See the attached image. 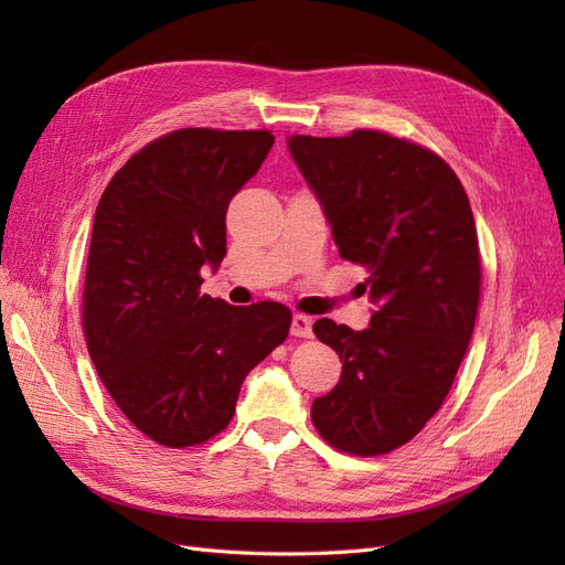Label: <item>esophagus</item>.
I'll use <instances>...</instances> for the list:
<instances>
[{"instance_id":"esophagus-1","label":"esophagus","mask_w":565,"mask_h":565,"mask_svg":"<svg viewBox=\"0 0 565 565\" xmlns=\"http://www.w3.org/2000/svg\"><path fill=\"white\" fill-rule=\"evenodd\" d=\"M289 332H292V337H311L313 334V320L309 316H292V328H289Z\"/></svg>"}]
</instances>
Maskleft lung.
Masks as SVG:
<instances>
[{"label": "left lung", "mask_w": 565, "mask_h": 565, "mask_svg": "<svg viewBox=\"0 0 565 565\" xmlns=\"http://www.w3.org/2000/svg\"><path fill=\"white\" fill-rule=\"evenodd\" d=\"M287 148L341 259L367 270L361 287L374 306L361 332L316 320L341 377L313 401L311 419L339 450L384 455L438 413L471 341L481 295L471 204L446 160L384 131L295 134Z\"/></svg>", "instance_id": "left-lung-1"}]
</instances>
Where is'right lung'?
<instances>
[{
  "mask_svg": "<svg viewBox=\"0 0 565 565\" xmlns=\"http://www.w3.org/2000/svg\"><path fill=\"white\" fill-rule=\"evenodd\" d=\"M270 131L179 129L136 152L98 200L82 320L100 382L167 448L224 431L252 367L287 339L276 301L200 292L226 256V210L259 172Z\"/></svg>",
  "mask_w": 565,
  "mask_h": 565,
  "instance_id": "obj_1",
  "label": "right lung"
}]
</instances>
